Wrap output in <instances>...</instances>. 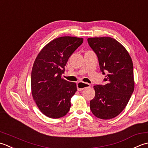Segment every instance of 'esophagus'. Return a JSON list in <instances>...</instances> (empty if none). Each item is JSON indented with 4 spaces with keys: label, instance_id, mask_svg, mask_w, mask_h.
<instances>
[{
    "label": "esophagus",
    "instance_id": "34e87169",
    "mask_svg": "<svg viewBox=\"0 0 148 148\" xmlns=\"http://www.w3.org/2000/svg\"><path fill=\"white\" fill-rule=\"evenodd\" d=\"M90 86H91V85H90L89 84L82 82H79L77 84V87L78 91H82V90L86 88V87H89Z\"/></svg>",
    "mask_w": 148,
    "mask_h": 148
}]
</instances>
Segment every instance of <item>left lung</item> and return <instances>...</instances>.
<instances>
[{"instance_id":"obj_1","label":"left lung","mask_w":148,"mask_h":148,"mask_svg":"<svg viewBox=\"0 0 148 148\" xmlns=\"http://www.w3.org/2000/svg\"><path fill=\"white\" fill-rule=\"evenodd\" d=\"M87 41L98 57L102 73L107 74L105 85L94 86L95 96L90 101V108L99 119H112L124 110L134 92L133 62L127 50L115 39L89 38Z\"/></svg>"}]
</instances>
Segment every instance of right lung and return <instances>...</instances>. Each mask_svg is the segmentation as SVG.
Instances as JSON below:
<instances>
[{
    "instance_id": "1",
    "label": "right lung",
    "mask_w": 148,
    "mask_h": 148,
    "mask_svg": "<svg viewBox=\"0 0 148 148\" xmlns=\"http://www.w3.org/2000/svg\"><path fill=\"white\" fill-rule=\"evenodd\" d=\"M83 38L63 36L51 41L39 53L31 72V91L41 112L50 118L64 116L71 107L77 85L61 77L71 54Z\"/></svg>"
}]
</instances>
